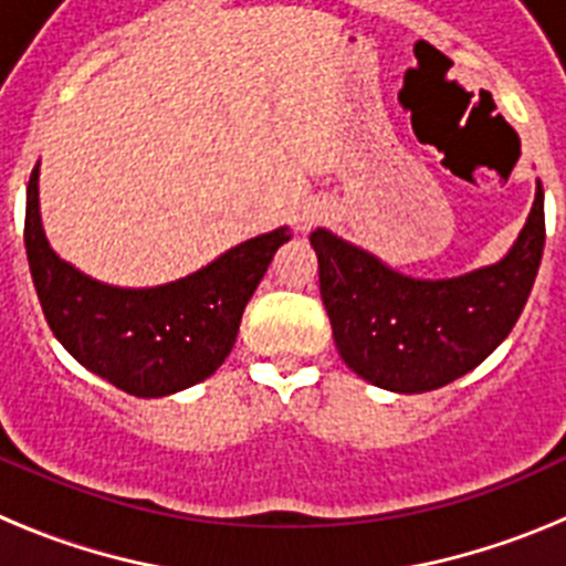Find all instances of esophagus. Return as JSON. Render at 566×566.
<instances>
[{"label":"esophagus","mask_w":566,"mask_h":566,"mask_svg":"<svg viewBox=\"0 0 566 566\" xmlns=\"http://www.w3.org/2000/svg\"><path fill=\"white\" fill-rule=\"evenodd\" d=\"M323 207H317V203H308V207H303L300 209V214H297V229L300 232H308V229L314 227V223L317 221H323Z\"/></svg>","instance_id":"34e87169"}]
</instances>
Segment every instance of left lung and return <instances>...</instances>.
<instances>
[{"instance_id":"1","label":"left lung","mask_w":566,"mask_h":566,"mask_svg":"<svg viewBox=\"0 0 566 566\" xmlns=\"http://www.w3.org/2000/svg\"><path fill=\"white\" fill-rule=\"evenodd\" d=\"M319 297L343 363L394 394H424L473 371L504 343L536 283L544 252V192L513 247L457 277H413L317 227Z\"/></svg>"}]
</instances>
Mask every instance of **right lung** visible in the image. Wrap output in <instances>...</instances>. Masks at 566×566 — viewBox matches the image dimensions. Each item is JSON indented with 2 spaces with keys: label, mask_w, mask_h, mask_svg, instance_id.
<instances>
[{
  "label": "right lung",
  "mask_w": 566,
  "mask_h": 566,
  "mask_svg": "<svg viewBox=\"0 0 566 566\" xmlns=\"http://www.w3.org/2000/svg\"><path fill=\"white\" fill-rule=\"evenodd\" d=\"M289 238V227H277L187 277L161 286H113L50 247L39 207V164L30 172L24 249L48 326L76 363L133 397H169L221 368L243 308Z\"/></svg>",
  "instance_id": "obj_1"
}]
</instances>
